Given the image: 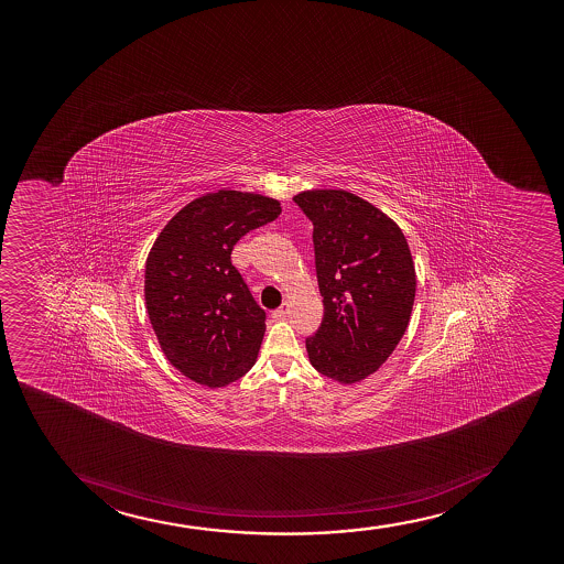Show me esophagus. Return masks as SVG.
<instances>
[{"label": "esophagus", "mask_w": 564, "mask_h": 564, "mask_svg": "<svg viewBox=\"0 0 564 564\" xmlns=\"http://www.w3.org/2000/svg\"><path fill=\"white\" fill-rule=\"evenodd\" d=\"M288 312H290V306H288V303H284V305L279 306L276 311H272V317H274V319H282V317L288 316Z\"/></svg>", "instance_id": "1"}]
</instances>
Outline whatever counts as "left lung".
I'll return each instance as SVG.
<instances>
[{
  "instance_id": "left-lung-1",
  "label": "left lung",
  "mask_w": 564,
  "mask_h": 564,
  "mask_svg": "<svg viewBox=\"0 0 564 564\" xmlns=\"http://www.w3.org/2000/svg\"><path fill=\"white\" fill-rule=\"evenodd\" d=\"M293 202L312 221L324 319L306 351L319 375L359 382L395 350L415 297L409 242L395 221L344 189H312Z\"/></svg>"
}]
</instances>
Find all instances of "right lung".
Wrapping results in <instances>:
<instances>
[{"instance_id":"add662e5","label":"right lung","mask_w":564,"mask_h":564,"mask_svg":"<svg viewBox=\"0 0 564 564\" xmlns=\"http://www.w3.org/2000/svg\"><path fill=\"white\" fill-rule=\"evenodd\" d=\"M280 210L265 195L218 189L182 208L155 239L144 269L150 324L165 357L189 380L221 388L252 369L265 311L231 252Z\"/></svg>"}]
</instances>
